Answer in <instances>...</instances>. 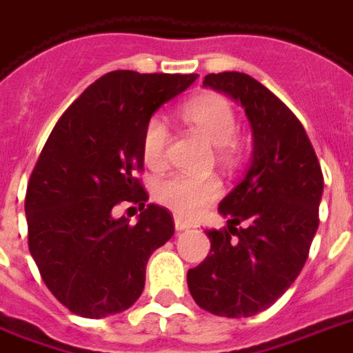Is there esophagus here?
<instances>
[{"mask_svg": "<svg viewBox=\"0 0 353 353\" xmlns=\"http://www.w3.org/2000/svg\"><path fill=\"white\" fill-rule=\"evenodd\" d=\"M190 224L185 223V221H181L179 216H176V230L177 232H183V230H189Z\"/></svg>", "mask_w": 353, "mask_h": 353, "instance_id": "34e87169", "label": "esophagus"}]
</instances>
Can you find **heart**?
I'll list each match as a JSON object with an SVG mask.
<instances>
[{"instance_id":"1","label":"heart","mask_w":353,"mask_h":353,"mask_svg":"<svg viewBox=\"0 0 353 353\" xmlns=\"http://www.w3.org/2000/svg\"><path fill=\"white\" fill-rule=\"evenodd\" d=\"M181 117L187 125L215 143L219 163L234 166L239 155L237 117L234 106L219 93H203L181 106ZM170 129L161 117H151L142 130V155L151 170H161L168 163ZM223 187L216 177H194L172 174L155 187L157 202L163 203L181 219H196L208 205L221 196Z\"/></svg>"}]
</instances>
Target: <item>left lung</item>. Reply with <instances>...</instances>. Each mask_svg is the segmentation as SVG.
Returning <instances> with one entry per match:
<instances>
[{
  "label": "left lung",
  "mask_w": 353,
  "mask_h": 353,
  "mask_svg": "<svg viewBox=\"0 0 353 353\" xmlns=\"http://www.w3.org/2000/svg\"><path fill=\"white\" fill-rule=\"evenodd\" d=\"M205 88L241 103L254 137L250 168L219 203L228 216L205 230L211 250L187 273L198 307L226 318L258 314L292 286L318 230L323 176L301 121L265 85L245 72L203 78Z\"/></svg>",
  "instance_id": "left-lung-1"
}]
</instances>
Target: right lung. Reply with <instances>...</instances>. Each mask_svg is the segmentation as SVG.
<instances>
[{
    "label": "right lung",
    "instance_id": "add662e5",
    "mask_svg": "<svg viewBox=\"0 0 353 353\" xmlns=\"http://www.w3.org/2000/svg\"><path fill=\"white\" fill-rule=\"evenodd\" d=\"M198 74L112 70L63 112L26 190L30 252L57 301L83 318L123 312L142 296L153 250L174 236V216L148 202L142 130ZM143 210L137 225L111 216Z\"/></svg>",
    "mask_w": 353,
    "mask_h": 353
}]
</instances>
